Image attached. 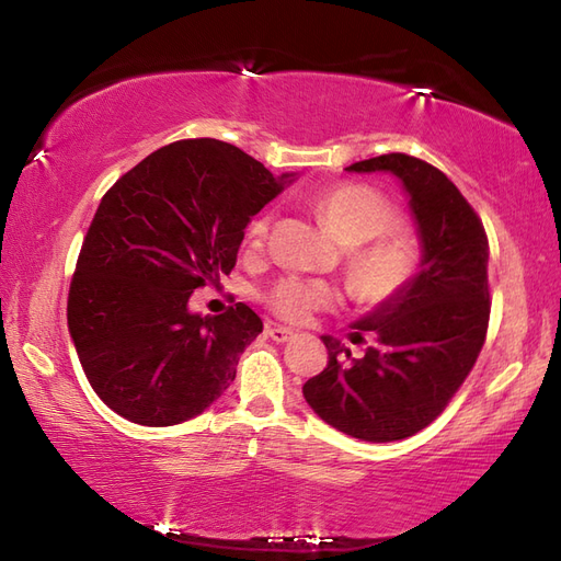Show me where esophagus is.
Wrapping results in <instances>:
<instances>
[{
	"label": "esophagus",
	"mask_w": 561,
	"mask_h": 561,
	"mask_svg": "<svg viewBox=\"0 0 561 561\" xmlns=\"http://www.w3.org/2000/svg\"><path fill=\"white\" fill-rule=\"evenodd\" d=\"M266 335L274 340V342H290L295 337V330L283 328V325H268Z\"/></svg>",
	"instance_id": "esophagus-1"
}]
</instances>
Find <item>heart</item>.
<instances>
[{"mask_svg":"<svg viewBox=\"0 0 561 561\" xmlns=\"http://www.w3.org/2000/svg\"><path fill=\"white\" fill-rule=\"evenodd\" d=\"M316 211L350 252V285L358 301L380 307L397 299L417 274V250L411 238L387 233L399 224V215L382 193L366 184H337L316 198ZM268 219L250 224L248 243L262 248ZM386 236L382 237L381 233ZM335 301V290L318 280L283 278L266 295V305L285 321L301 323L313 311L328 309Z\"/></svg>","mask_w":561,"mask_h":561,"instance_id":"obj_1","label":"heart"}]
</instances>
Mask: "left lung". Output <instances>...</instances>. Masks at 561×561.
Returning <instances> with one entry per match:
<instances>
[{
  "mask_svg": "<svg viewBox=\"0 0 561 561\" xmlns=\"http://www.w3.org/2000/svg\"><path fill=\"white\" fill-rule=\"evenodd\" d=\"M346 172H389L408 193L422 260L411 285L354 323L352 342L373 332L366 356L323 335L328 368L301 387L313 413L360 442L413 436L442 415L486 340L489 238L456 184L430 162L389 153Z\"/></svg>",
  "mask_w": 561,
  "mask_h": 561,
  "instance_id": "obj_1",
  "label": "left lung"
}]
</instances>
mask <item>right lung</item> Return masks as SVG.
Instances as JSON below:
<instances>
[{
  "instance_id": "obj_1",
  "label": "right lung",
  "mask_w": 561,
  "mask_h": 561,
  "mask_svg": "<svg viewBox=\"0 0 561 561\" xmlns=\"http://www.w3.org/2000/svg\"><path fill=\"white\" fill-rule=\"evenodd\" d=\"M217 139L150 153L103 195L75 266L68 330L99 399L136 425L201 415L236 380L262 318L188 309L236 266L250 219L290 184Z\"/></svg>"
}]
</instances>
